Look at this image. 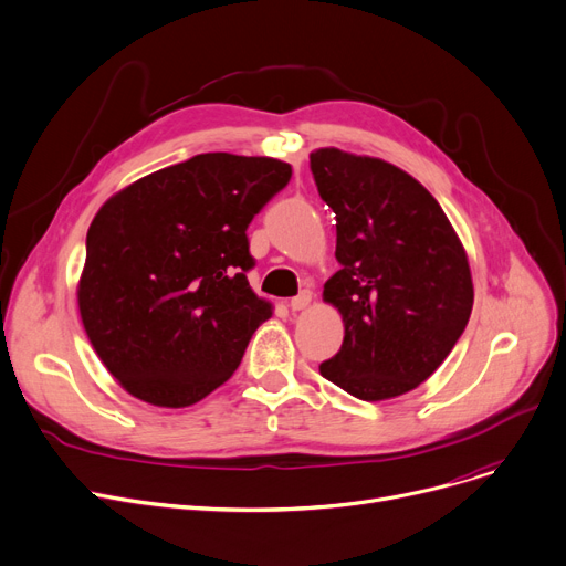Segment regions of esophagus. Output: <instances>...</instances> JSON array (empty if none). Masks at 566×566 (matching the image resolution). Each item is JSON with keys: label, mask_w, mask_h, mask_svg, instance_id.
<instances>
[{"label": "esophagus", "mask_w": 566, "mask_h": 566, "mask_svg": "<svg viewBox=\"0 0 566 566\" xmlns=\"http://www.w3.org/2000/svg\"><path fill=\"white\" fill-rule=\"evenodd\" d=\"M311 298H313L311 290H302V292H298L294 298H290V308H292L294 313H296V311H304V308H308Z\"/></svg>", "instance_id": "1"}]
</instances>
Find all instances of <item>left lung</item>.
<instances>
[{
  "label": "left lung",
  "mask_w": 566,
  "mask_h": 566,
  "mask_svg": "<svg viewBox=\"0 0 566 566\" xmlns=\"http://www.w3.org/2000/svg\"><path fill=\"white\" fill-rule=\"evenodd\" d=\"M311 171L336 212L340 262L322 298L345 324L319 373L358 400H392L434 375L469 324L467 249L437 198L390 161L317 148Z\"/></svg>",
  "instance_id": "left-lung-1"
}]
</instances>
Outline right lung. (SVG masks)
<instances>
[{
	"instance_id": "obj_1",
	"label": "right lung",
	"mask_w": 566,
	"mask_h": 566,
	"mask_svg": "<svg viewBox=\"0 0 566 566\" xmlns=\"http://www.w3.org/2000/svg\"><path fill=\"white\" fill-rule=\"evenodd\" d=\"M290 176L274 157L203 153L97 210L77 306L97 358L132 397L182 409L238 370L274 313L247 279V228Z\"/></svg>"
}]
</instances>
